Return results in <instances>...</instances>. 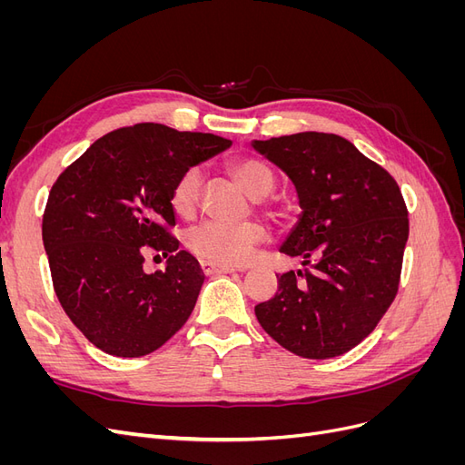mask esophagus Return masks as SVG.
I'll use <instances>...</instances> for the list:
<instances>
[{
  "mask_svg": "<svg viewBox=\"0 0 465 465\" xmlns=\"http://www.w3.org/2000/svg\"><path fill=\"white\" fill-rule=\"evenodd\" d=\"M200 267L202 272L205 275H213V273H234L236 270L231 265H221V263H213V262H207V260H202L200 262Z\"/></svg>",
  "mask_w": 465,
  "mask_h": 465,
  "instance_id": "obj_1",
  "label": "esophagus"
}]
</instances>
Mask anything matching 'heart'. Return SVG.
Segmentation results:
<instances>
[{
  "mask_svg": "<svg viewBox=\"0 0 465 465\" xmlns=\"http://www.w3.org/2000/svg\"><path fill=\"white\" fill-rule=\"evenodd\" d=\"M232 178L254 200H263L275 188V174L263 161L244 157L231 163ZM205 174L200 166H190L174 180L171 188V207L182 219H190L200 207ZM263 203V202H260ZM267 231L260 223L223 224L203 223L186 234V246L193 256L221 265H242L265 242Z\"/></svg>",
  "mask_w": 465,
  "mask_h": 465,
  "instance_id": "1",
  "label": "heart"
}]
</instances>
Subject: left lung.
Returning <instances> with one entry per match:
<instances>
[{
	"label": "left lung",
	"instance_id": "1",
	"mask_svg": "<svg viewBox=\"0 0 465 465\" xmlns=\"http://www.w3.org/2000/svg\"><path fill=\"white\" fill-rule=\"evenodd\" d=\"M297 188L302 213L281 252L304 270L281 275L254 311L291 353L331 359L359 345L396 299L410 236L407 207L382 166L335 134L252 142Z\"/></svg>",
	"mask_w": 465,
	"mask_h": 465
}]
</instances>
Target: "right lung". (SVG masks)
Here are the masks:
<instances>
[{"label":"right lung","instance_id":"1","mask_svg":"<svg viewBox=\"0 0 465 465\" xmlns=\"http://www.w3.org/2000/svg\"><path fill=\"white\" fill-rule=\"evenodd\" d=\"M231 139L135 124L103 135L50 190L42 242L65 314L108 355L143 357L190 318L203 272L178 250L171 188L186 168L229 149ZM169 256L143 272L144 246Z\"/></svg>","mask_w":465,"mask_h":465}]
</instances>
